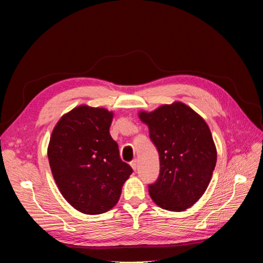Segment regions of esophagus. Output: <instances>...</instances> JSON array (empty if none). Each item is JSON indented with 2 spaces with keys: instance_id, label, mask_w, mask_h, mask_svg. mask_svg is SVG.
Instances as JSON below:
<instances>
[{
  "instance_id": "1",
  "label": "esophagus",
  "mask_w": 263,
  "mask_h": 263,
  "mask_svg": "<svg viewBox=\"0 0 263 263\" xmlns=\"http://www.w3.org/2000/svg\"><path fill=\"white\" fill-rule=\"evenodd\" d=\"M129 164H130V166L133 168V170H135V171L137 170V160H136V159H135V160H133V161H130Z\"/></svg>"
}]
</instances>
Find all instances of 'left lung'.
Here are the masks:
<instances>
[{
	"mask_svg": "<svg viewBox=\"0 0 263 263\" xmlns=\"http://www.w3.org/2000/svg\"><path fill=\"white\" fill-rule=\"evenodd\" d=\"M138 116L160 159V174L149 185L153 201L163 210L183 212L208 189L216 165L217 151L204 118L182 102L159 106Z\"/></svg>",
	"mask_w": 263,
	"mask_h": 263,
	"instance_id": "left-lung-1",
	"label": "left lung"
}]
</instances>
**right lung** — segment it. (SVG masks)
Segmentation results:
<instances>
[{
    "instance_id": "obj_1",
    "label": "right lung",
    "mask_w": 263,
    "mask_h": 263,
    "mask_svg": "<svg viewBox=\"0 0 263 263\" xmlns=\"http://www.w3.org/2000/svg\"><path fill=\"white\" fill-rule=\"evenodd\" d=\"M113 116L106 108L79 105L59 119L50 136L47 154L55 184L83 214L113 209L133 173L109 135Z\"/></svg>"
}]
</instances>
